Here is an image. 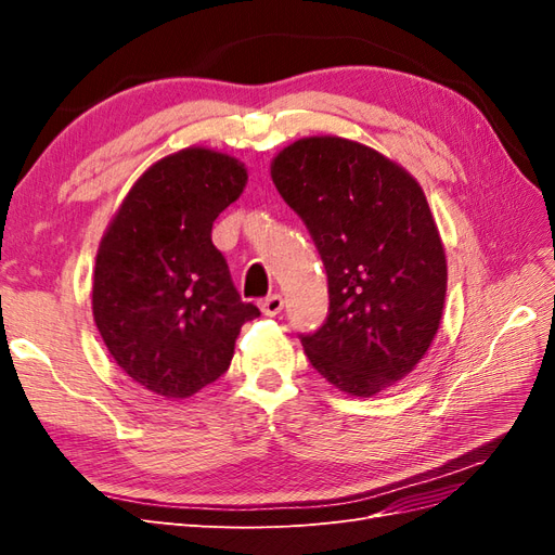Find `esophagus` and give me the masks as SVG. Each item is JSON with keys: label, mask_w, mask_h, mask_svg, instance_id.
<instances>
[{"label": "esophagus", "mask_w": 555, "mask_h": 555, "mask_svg": "<svg viewBox=\"0 0 555 555\" xmlns=\"http://www.w3.org/2000/svg\"><path fill=\"white\" fill-rule=\"evenodd\" d=\"M259 308H261V312H263L266 317H275V314H280V312H282V308H284V300H282V296H280V294H273V296L263 298L261 304H259Z\"/></svg>", "instance_id": "esophagus-1"}]
</instances>
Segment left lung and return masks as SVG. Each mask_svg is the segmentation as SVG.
<instances>
[{"instance_id":"8db88e82","label":"left lung","mask_w":555,"mask_h":555,"mask_svg":"<svg viewBox=\"0 0 555 555\" xmlns=\"http://www.w3.org/2000/svg\"><path fill=\"white\" fill-rule=\"evenodd\" d=\"M271 178L328 275V317L300 335L314 371L371 398L410 375L440 328L447 257L426 194L400 164L340 137L282 147Z\"/></svg>"}]
</instances>
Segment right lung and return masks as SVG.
Segmentation results:
<instances>
[{
	"mask_svg": "<svg viewBox=\"0 0 555 555\" xmlns=\"http://www.w3.org/2000/svg\"><path fill=\"white\" fill-rule=\"evenodd\" d=\"M245 184L241 159L178 150L133 182L99 243L94 324L115 363L157 396L190 398L224 375L241 326L259 317L210 238Z\"/></svg>",
	"mask_w": 555,
	"mask_h": 555,
	"instance_id": "obj_1",
	"label": "right lung"
}]
</instances>
